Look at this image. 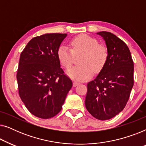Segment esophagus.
I'll return each mask as SVG.
<instances>
[{"label": "esophagus", "instance_id": "1", "mask_svg": "<svg viewBox=\"0 0 146 146\" xmlns=\"http://www.w3.org/2000/svg\"><path fill=\"white\" fill-rule=\"evenodd\" d=\"M79 84H80V83L77 82H73V86H74V87L77 86L79 85Z\"/></svg>", "mask_w": 146, "mask_h": 146}]
</instances>
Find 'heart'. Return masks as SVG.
Wrapping results in <instances>:
<instances>
[{"instance_id":"b5f03b06","label":"heart","mask_w":146,"mask_h":146,"mask_svg":"<svg viewBox=\"0 0 146 146\" xmlns=\"http://www.w3.org/2000/svg\"><path fill=\"white\" fill-rule=\"evenodd\" d=\"M72 49L62 44L58 50V57L61 64L68 68L73 64L75 55L82 53L80 58V65L72 67L66 71L70 78L76 81H84L91 78L94 71L100 72L106 63L108 57L107 48L94 38L82 35L71 40Z\"/></svg>"}]
</instances>
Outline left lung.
<instances>
[{
    "label": "left lung",
    "instance_id": "left-lung-1",
    "mask_svg": "<svg viewBox=\"0 0 146 146\" xmlns=\"http://www.w3.org/2000/svg\"><path fill=\"white\" fill-rule=\"evenodd\" d=\"M97 35L104 40L108 51L106 63L94 80L88 83L85 105L100 120L112 118L128 101L133 86V62L124 42L109 32Z\"/></svg>",
    "mask_w": 146,
    "mask_h": 146
}]
</instances>
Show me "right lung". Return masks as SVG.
Returning a JSON list of instances; mask_svg holds the SVG:
<instances>
[{
    "mask_svg": "<svg viewBox=\"0 0 146 146\" xmlns=\"http://www.w3.org/2000/svg\"><path fill=\"white\" fill-rule=\"evenodd\" d=\"M66 34L33 38L20 56L17 82L20 97L32 114L48 119L58 114L72 82L64 74L58 50Z\"/></svg>",
    "mask_w": 146,
    "mask_h": 146,
    "instance_id": "obj_1",
    "label": "right lung"
}]
</instances>
